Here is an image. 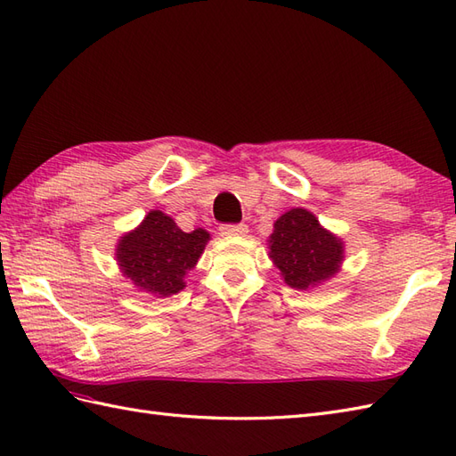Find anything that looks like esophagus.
Segmentation results:
<instances>
[{"instance_id":"1","label":"esophagus","mask_w":456,"mask_h":456,"mask_svg":"<svg viewBox=\"0 0 456 456\" xmlns=\"http://www.w3.org/2000/svg\"><path fill=\"white\" fill-rule=\"evenodd\" d=\"M221 235L225 237H244L248 232V227L244 224H239V225H221L219 227Z\"/></svg>"}]
</instances>
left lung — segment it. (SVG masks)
I'll return each instance as SVG.
<instances>
[{
  "label": "left lung",
  "mask_w": 456,
  "mask_h": 456,
  "mask_svg": "<svg viewBox=\"0 0 456 456\" xmlns=\"http://www.w3.org/2000/svg\"><path fill=\"white\" fill-rule=\"evenodd\" d=\"M270 258L290 289L310 290L341 272L345 242L306 208H290L267 239Z\"/></svg>",
  "instance_id": "obj_1"
}]
</instances>
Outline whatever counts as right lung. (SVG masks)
Wrapping results in <instances>:
<instances>
[{
	"mask_svg": "<svg viewBox=\"0 0 456 456\" xmlns=\"http://www.w3.org/2000/svg\"><path fill=\"white\" fill-rule=\"evenodd\" d=\"M209 232H184L161 209H150L142 224L119 237L115 260L125 279L138 290L166 298L186 287L184 275L200 260Z\"/></svg>",
	"mask_w": 456,
	"mask_h": 456,
	"instance_id": "right-lung-1",
	"label": "right lung"
}]
</instances>
